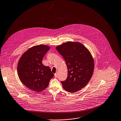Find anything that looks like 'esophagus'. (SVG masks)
<instances>
[{"instance_id":"esophagus-1","label":"esophagus","mask_w":121,"mask_h":121,"mask_svg":"<svg viewBox=\"0 0 121 121\" xmlns=\"http://www.w3.org/2000/svg\"><path fill=\"white\" fill-rule=\"evenodd\" d=\"M54 76H55V78H57V76H58V73H55V74H54Z\"/></svg>"}]
</instances>
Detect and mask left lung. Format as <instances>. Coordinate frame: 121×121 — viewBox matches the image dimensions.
I'll use <instances>...</instances> for the list:
<instances>
[{
    "instance_id": "8db88e82",
    "label": "left lung",
    "mask_w": 121,
    "mask_h": 121,
    "mask_svg": "<svg viewBox=\"0 0 121 121\" xmlns=\"http://www.w3.org/2000/svg\"><path fill=\"white\" fill-rule=\"evenodd\" d=\"M62 56L68 68L67 78L61 81L63 88L74 93L84 87L90 80L94 61L89 50L78 42H68L56 47Z\"/></svg>"
}]
</instances>
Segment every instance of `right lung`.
Returning <instances> with one entry per match:
<instances>
[{
  "instance_id": "right-lung-1",
  "label": "right lung",
  "mask_w": 121,
  "mask_h": 121,
  "mask_svg": "<svg viewBox=\"0 0 121 121\" xmlns=\"http://www.w3.org/2000/svg\"><path fill=\"white\" fill-rule=\"evenodd\" d=\"M50 49L45 45L34 46L25 52L18 61L17 70L20 81L34 91L45 89L54 76L50 68L42 63L44 55Z\"/></svg>"
}]
</instances>
